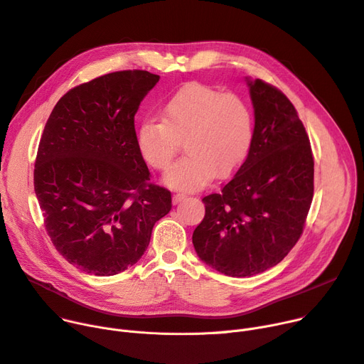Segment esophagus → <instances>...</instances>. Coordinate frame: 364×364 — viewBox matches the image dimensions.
<instances>
[{"label": "esophagus", "mask_w": 364, "mask_h": 364, "mask_svg": "<svg viewBox=\"0 0 364 364\" xmlns=\"http://www.w3.org/2000/svg\"><path fill=\"white\" fill-rule=\"evenodd\" d=\"M186 198V193H183V192H176L175 195H173V204H178V203H181L182 200H185Z\"/></svg>", "instance_id": "esophagus-1"}]
</instances>
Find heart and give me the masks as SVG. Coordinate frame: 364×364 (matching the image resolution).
<instances>
[{
	"mask_svg": "<svg viewBox=\"0 0 364 364\" xmlns=\"http://www.w3.org/2000/svg\"><path fill=\"white\" fill-rule=\"evenodd\" d=\"M254 136V112L243 97L191 82L166 102L161 118L141 122L136 147L151 167L167 171L185 141L188 156L166 173L164 182L175 189L195 191L214 175L236 173L252 149Z\"/></svg>",
	"mask_w": 364,
	"mask_h": 364,
	"instance_id": "1",
	"label": "heart"
}]
</instances>
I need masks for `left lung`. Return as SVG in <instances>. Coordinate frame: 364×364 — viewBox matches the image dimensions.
<instances>
[{
  "mask_svg": "<svg viewBox=\"0 0 364 364\" xmlns=\"http://www.w3.org/2000/svg\"><path fill=\"white\" fill-rule=\"evenodd\" d=\"M247 86L252 149L221 191L203 198L205 215L192 235L198 257L230 277L282 262L300 239L314 198V154L296 107L259 78Z\"/></svg>",
  "mask_w": 364,
  "mask_h": 364,
  "instance_id": "8db88e82",
  "label": "left lung"
}]
</instances>
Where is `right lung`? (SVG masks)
Returning a JSON list of instances; mask_svg holds the SVG:
<instances>
[{
	"mask_svg": "<svg viewBox=\"0 0 364 364\" xmlns=\"http://www.w3.org/2000/svg\"><path fill=\"white\" fill-rule=\"evenodd\" d=\"M159 75L125 70L68 90L48 118L35 192L55 249L78 269L115 275L134 265L172 193L150 183L134 117Z\"/></svg>",
	"mask_w": 364,
	"mask_h": 364,
	"instance_id": "1",
	"label": "right lung"
}]
</instances>
